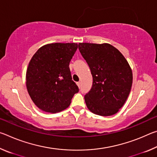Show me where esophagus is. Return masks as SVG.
Here are the masks:
<instances>
[{"label": "esophagus", "mask_w": 157, "mask_h": 157, "mask_svg": "<svg viewBox=\"0 0 157 157\" xmlns=\"http://www.w3.org/2000/svg\"><path fill=\"white\" fill-rule=\"evenodd\" d=\"M77 85H78V87H80V86H81V82H77Z\"/></svg>", "instance_id": "obj_1"}]
</instances>
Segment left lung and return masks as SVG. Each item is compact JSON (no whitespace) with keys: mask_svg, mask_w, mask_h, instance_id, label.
I'll return each instance as SVG.
<instances>
[{"mask_svg":"<svg viewBox=\"0 0 157 157\" xmlns=\"http://www.w3.org/2000/svg\"><path fill=\"white\" fill-rule=\"evenodd\" d=\"M78 48L93 76L91 89L84 96L87 108L99 116L113 115L131 91L133 75L129 63L111 44L79 43Z\"/></svg>","mask_w":157,"mask_h":157,"instance_id":"left-lung-1","label":"left lung"}]
</instances>
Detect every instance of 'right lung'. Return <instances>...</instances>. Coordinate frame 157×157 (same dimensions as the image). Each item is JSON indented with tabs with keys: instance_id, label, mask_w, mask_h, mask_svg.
<instances>
[{
	"instance_id": "obj_1",
	"label": "right lung",
	"mask_w": 157,
	"mask_h": 157,
	"mask_svg": "<svg viewBox=\"0 0 157 157\" xmlns=\"http://www.w3.org/2000/svg\"><path fill=\"white\" fill-rule=\"evenodd\" d=\"M77 48L76 43L48 44L32 57L26 71V87L41 110L51 113L64 110L79 91L69 68Z\"/></svg>"
}]
</instances>
